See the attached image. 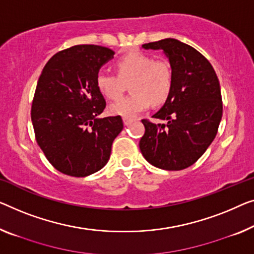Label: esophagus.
<instances>
[{"instance_id": "esophagus-1", "label": "esophagus", "mask_w": 254, "mask_h": 254, "mask_svg": "<svg viewBox=\"0 0 254 254\" xmlns=\"http://www.w3.org/2000/svg\"><path fill=\"white\" fill-rule=\"evenodd\" d=\"M132 122H133V120H132V119H128V117H123L124 126H128V124H131Z\"/></svg>"}]
</instances>
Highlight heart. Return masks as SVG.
I'll return each instance as SVG.
<instances>
[{
    "label": "heart",
    "mask_w": 254,
    "mask_h": 254,
    "mask_svg": "<svg viewBox=\"0 0 254 254\" xmlns=\"http://www.w3.org/2000/svg\"><path fill=\"white\" fill-rule=\"evenodd\" d=\"M116 75L100 71L96 84L99 92L111 100L122 96L126 84H130L133 94L122 98L109 106V113L115 116L132 117L154 105H161L168 99L173 85L172 68L166 60H154L153 57L131 52L115 64Z\"/></svg>",
    "instance_id": "1"
}]
</instances>
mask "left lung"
I'll return each mask as SVG.
<instances>
[{
  "label": "left lung",
  "mask_w": 254,
  "mask_h": 254,
  "mask_svg": "<svg viewBox=\"0 0 254 254\" xmlns=\"http://www.w3.org/2000/svg\"><path fill=\"white\" fill-rule=\"evenodd\" d=\"M163 50L173 73L171 93L154 119L142 120L145 134L139 141L141 154L151 165L179 171L195 163L213 141L222 117L220 84L205 57L176 39L142 44Z\"/></svg>",
  "instance_id": "obj_1"
}]
</instances>
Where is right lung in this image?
<instances>
[{"instance_id":"right-lung-1","label":"right lung","mask_w":254,"mask_h":254,"mask_svg":"<svg viewBox=\"0 0 254 254\" xmlns=\"http://www.w3.org/2000/svg\"><path fill=\"white\" fill-rule=\"evenodd\" d=\"M114 54L100 45H74L52 57L40 75L30 112L34 132L45 157L64 175L86 177L103 169L123 130L121 116L98 117L106 100L96 78Z\"/></svg>"}]
</instances>
